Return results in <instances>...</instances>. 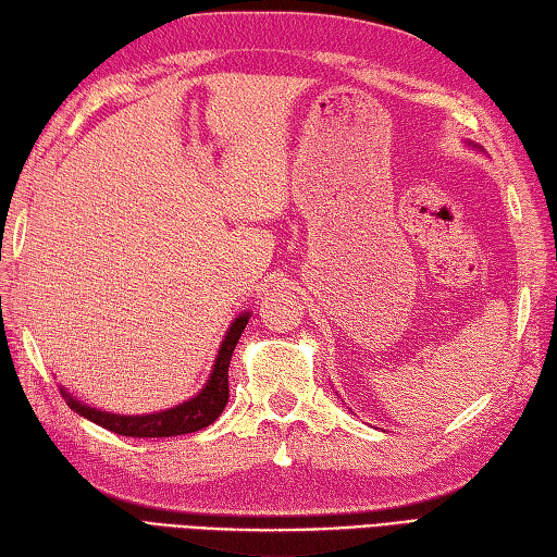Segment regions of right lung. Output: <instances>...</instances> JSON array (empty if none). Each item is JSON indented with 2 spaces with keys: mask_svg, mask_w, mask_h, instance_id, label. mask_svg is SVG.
I'll return each mask as SVG.
<instances>
[{
  "mask_svg": "<svg viewBox=\"0 0 557 557\" xmlns=\"http://www.w3.org/2000/svg\"><path fill=\"white\" fill-rule=\"evenodd\" d=\"M249 320V312H243L235 317L228 332H225L219 356L213 360L211 377L203 384V389L180 406L168 408L161 413H149V416H117L108 411H98V408H90L62 387V396L66 399V406L76 411L78 416L88 418L90 423H96L112 433L124 435V437H175V435H187L197 433V430L211 425L215 418L223 413L225 404H228V368L233 350L237 346V338L243 336L245 326Z\"/></svg>",
  "mask_w": 557,
  "mask_h": 557,
  "instance_id": "right-lung-1",
  "label": "right lung"
}]
</instances>
